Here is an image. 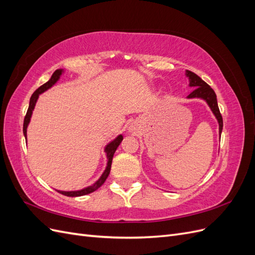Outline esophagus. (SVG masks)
Instances as JSON below:
<instances>
[{
  "mask_svg": "<svg viewBox=\"0 0 255 255\" xmlns=\"http://www.w3.org/2000/svg\"><path fill=\"white\" fill-rule=\"evenodd\" d=\"M129 129H130V130H132V132H134V130H136V128L132 126V127H130V128H129Z\"/></svg>",
  "mask_w": 255,
  "mask_h": 255,
  "instance_id": "esophagus-1",
  "label": "esophagus"
}]
</instances>
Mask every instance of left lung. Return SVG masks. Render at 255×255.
<instances>
[{"mask_svg":"<svg viewBox=\"0 0 255 255\" xmlns=\"http://www.w3.org/2000/svg\"><path fill=\"white\" fill-rule=\"evenodd\" d=\"M186 75L189 78V86L195 87V90L188 95L187 98H201L204 99L207 102L208 106L211 107L212 112L216 116V118L218 120L219 123V133L222 132V127H223V121H222V116L220 114L218 103H217V97H216L215 91L213 88H211L210 85H207L200 76H198L196 73L191 72L189 70L186 71Z\"/></svg>","mask_w":255,"mask_h":255,"instance_id":"1","label":"left lung"}]
</instances>
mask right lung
Here are the masks:
<instances>
[{
    "label": "right lung",
    "mask_w": 255,
    "mask_h": 255,
    "mask_svg": "<svg viewBox=\"0 0 255 255\" xmlns=\"http://www.w3.org/2000/svg\"><path fill=\"white\" fill-rule=\"evenodd\" d=\"M61 73H63V70H61V69H58V70H56L55 72H54V73L52 74L51 79H50L47 83H45V84L41 85V86H40L39 88H38V89L34 92V94L32 95V97H30L28 110H27L26 115H25V117H24V122H23V134H24L25 138H26V128H27V126H28V123H29L30 117H32V113H33V111H34V107H35V104H36V102H37L38 97H39V95L42 94L43 91H45V90H48L49 88H51V87L53 86V85L58 81V79H59V76H60ZM122 139H123L122 135H119L117 138H116V139H115L114 141H112L111 143L107 144V146L105 148V152H106V154H107L106 156H107V159H109V160H107V166H106L105 171H104L103 174L101 175V177H100V179H99L94 185H91V186H88V187H86V188H84V189H82V190H78V191H61V190H57V191L60 192L61 195L67 196V197H80V196L88 195V194H90V192L97 190L99 187H101L102 185H103V183L106 181L107 176H109L110 172H111V167H112V161H113L114 154H115L116 150H117L119 144L121 143Z\"/></svg>",
    "instance_id": "obj_1"
}]
</instances>
